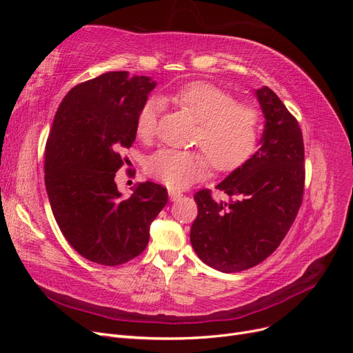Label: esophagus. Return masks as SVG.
Instances as JSON below:
<instances>
[{
	"label": "esophagus",
	"instance_id": "esophagus-1",
	"mask_svg": "<svg viewBox=\"0 0 353 353\" xmlns=\"http://www.w3.org/2000/svg\"><path fill=\"white\" fill-rule=\"evenodd\" d=\"M169 199H170V201H176V200H179L181 197H183V194L179 193V191H176V190H174V188H170L169 191Z\"/></svg>",
	"mask_w": 353,
	"mask_h": 353
}]
</instances>
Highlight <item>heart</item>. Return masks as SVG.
<instances>
[{
	"instance_id": "heart-1",
	"label": "heart",
	"mask_w": 353,
	"mask_h": 353,
	"mask_svg": "<svg viewBox=\"0 0 353 353\" xmlns=\"http://www.w3.org/2000/svg\"><path fill=\"white\" fill-rule=\"evenodd\" d=\"M176 108L197 122L194 141L219 172H232L256 152L261 116L253 105L236 103L227 91L205 82H193L169 95ZM159 101L148 99L137 116V135L148 140L156 130ZM208 157L200 152L162 148L145 162L147 174L170 188H185L206 176Z\"/></svg>"
}]
</instances>
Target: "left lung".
Instances as JSON below:
<instances>
[{
    "mask_svg": "<svg viewBox=\"0 0 353 353\" xmlns=\"http://www.w3.org/2000/svg\"><path fill=\"white\" fill-rule=\"evenodd\" d=\"M265 117L261 147L248 163L210 190L194 194L197 218L190 240L199 258L221 272H240L279 248L296 219L305 187V148L296 117L272 90L254 91Z\"/></svg>",
    "mask_w": 353,
    "mask_h": 353,
    "instance_id": "1",
    "label": "left lung"
}]
</instances>
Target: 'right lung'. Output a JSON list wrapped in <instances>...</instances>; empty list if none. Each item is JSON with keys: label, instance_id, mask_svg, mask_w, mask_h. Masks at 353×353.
Returning a JSON list of instances; mask_svg holds the SVG:
<instances>
[{"label": "right lung", "instance_id": "add662e5", "mask_svg": "<svg viewBox=\"0 0 353 353\" xmlns=\"http://www.w3.org/2000/svg\"><path fill=\"white\" fill-rule=\"evenodd\" d=\"M156 82L109 72L73 87L60 103L46 145V188L59 227L85 259L114 266L134 259L168 203L162 185L140 183L123 197L114 174L135 141V122Z\"/></svg>", "mask_w": 353, "mask_h": 353}]
</instances>
